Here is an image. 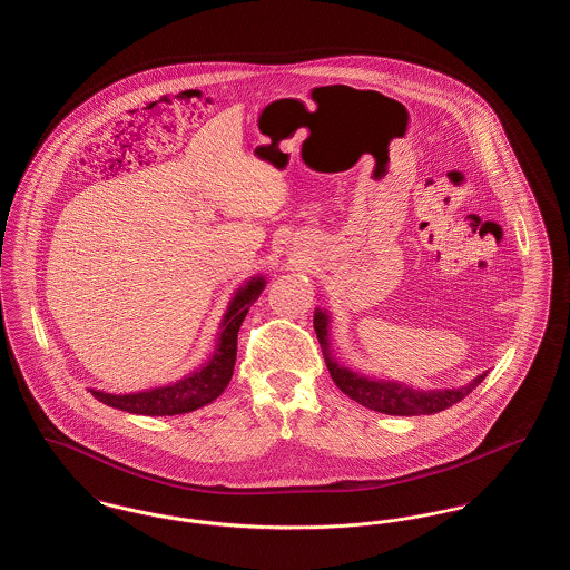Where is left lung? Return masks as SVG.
Masks as SVG:
<instances>
[{"mask_svg": "<svg viewBox=\"0 0 570 570\" xmlns=\"http://www.w3.org/2000/svg\"><path fill=\"white\" fill-rule=\"evenodd\" d=\"M314 328L318 335V342L325 353V363L328 367V374L333 382L340 386L342 393H346L351 400L361 406L376 410L382 414H395V416H419V414H435L446 407L461 402L468 393H472L483 379L488 376L481 374L472 382L463 384L460 389H434V391H423V389H412L402 382L393 380H374L367 376H361L353 370L340 365L328 348V314L323 309L314 312Z\"/></svg>", "mask_w": 570, "mask_h": 570, "instance_id": "left-lung-1", "label": "left lung"}]
</instances>
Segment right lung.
I'll list each match as a JSON object with an SVG mask.
<instances>
[{
  "label": "right lung",
  "instance_id": "add662e5",
  "mask_svg": "<svg viewBox=\"0 0 570 570\" xmlns=\"http://www.w3.org/2000/svg\"><path fill=\"white\" fill-rule=\"evenodd\" d=\"M265 284L267 279L263 275H256L235 293L222 318V331L217 337L214 356L200 370L191 372L190 376H184L166 386H156V389L128 393V395H115V393L89 389L91 395L107 406L132 412V414H145V416H175V414H184L196 407L212 404L224 393V389L233 379L239 326L244 323L249 305L261 297Z\"/></svg>",
  "mask_w": 570,
  "mask_h": 570
}]
</instances>
